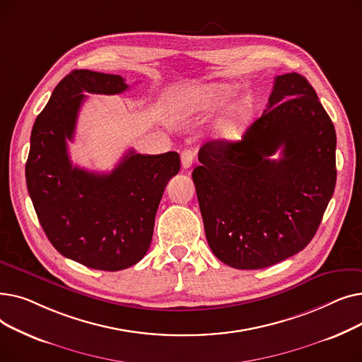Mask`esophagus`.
Instances as JSON below:
<instances>
[{
    "mask_svg": "<svg viewBox=\"0 0 362 362\" xmlns=\"http://www.w3.org/2000/svg\"><path fill=\"white\" fill-rule=\"evenodd\" d=\"M194 160H195V152H194V151H191V149L182 151L180 161H182V167H183V168H189V167H191L192 163H194Z\"/></svg>",
    "mask_w": 362,
    "mask_h": 362,
    "instance_id": "1",
    "label": "esophagus"
}]
</instances>
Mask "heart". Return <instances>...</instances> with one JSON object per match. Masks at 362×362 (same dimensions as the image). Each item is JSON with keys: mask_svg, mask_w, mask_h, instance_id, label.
Instances as JSON below:
<instances>
[{"mask_svg": "<svg viewBox=\"0 0 362 362\" xmlns=\"http://www.w3.org/2000/svg\"><path fill=\"white\" fill-rule=\"evenodd\" d=\"M239 95V88L232 83H211L191 92H185L177 101L180 111L186 114L211 112L218 108L229 105ZM254 114V107L250 100H243L233 110L218 127L217 136L221 141H236L248 127Z\"/></svg>", "mask_w": 362, "mask_h": 362, "instance_id": "obj_1", "label": "heart"}]
</instances>
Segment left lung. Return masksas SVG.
<instances>
[{
    "label": "left lung",
    "instance_id": "8db88e82",
    "mask_svg": "<svg viewBox=\"0 0 362 362\" xmlns=\"http://www.w3.org/2000/svg\"><path fill=\"white\" fill-rule=\"evenodd\" d=\"M198 160L192 179L211 251L233 269H265L314 238L336 186V132L310 82L286 73L242 141H208Z\"/></svg>",
    "mask_w": 362,
    "mask_h": 362
}]
</instances>
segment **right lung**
<instances>
[{
	"mask_svg": "<svg viewBox=\"0 0 362 362\" xmlns=\"http://www.w3.org/2000/svg\"><path fill=\"white\" fill-rule=\"evenodd\" d=\"M127 88L119 74L70 71L35 120L26 161L29 197L54 248L104 272L124 270L145 257L164 187L180 170L173 151L144 156L130 149L107 175L71 164L67 141L83 93L116 95Z\"/></svg>",
	"mask_w": 362,
	"mask_h": 362,
	"instance_id": "1",
	"label": "right lung"
}]
</instances>
